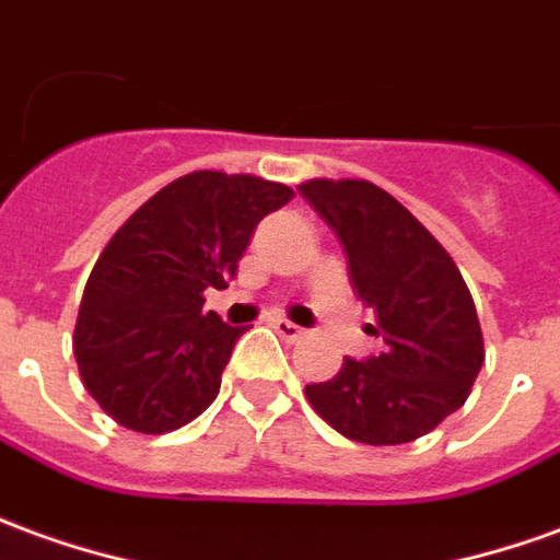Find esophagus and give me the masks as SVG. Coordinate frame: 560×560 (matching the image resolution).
Returning a JSON list of instances; mask_svg holds the SVG:
<instances>
[{
  "instance_id": "obj_1",
  "label": "esophagus",
  "mask_w": 560,
  "mask_h": 560,
  "mask_svg": "<svg viewBox=\"0 0 560 560\" xmlns=\"http://www.w3.org/2000/svg\"><path fill=\"white\" fill-rule=\"evenodd\" d=\"M272 327H276V334L284 336V339H291V342H296V339H303V336H306L303 327H296V324L288 318H272Z\"/></svg>"
}]
</instances>
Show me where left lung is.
Instances as JSON below:
<instances>
[{
  "mask_svg": "<svg viewBox=\"0 0 560 560\" xmlns=\"http://www.w3.org/2000/svg\"><path fill=\"white\" fill-rule=\"evenodd\" d=\"M300 194L336 230L351 288L385 336L378 358H346L330 382L306 385V400L354 443H412L467 402L482 370L470 288L428 226L373 182L308 178Z\"/></svg>",
  "mask_w": 560,
  "mask_h": 560,
  "instance_id": "1",
  "label": "left lung"
}]
</instances>
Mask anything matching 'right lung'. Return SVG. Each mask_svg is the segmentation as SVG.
Listing matches in <instances>:
<instances>
[{
    "label": "right lung",
    "mask_w": 560,
    "mask_h": 560,
    "mask_svg": "<svg viewBox=\"0 0 560 560\" xmlns=\"http://www.w3.org/2000/svg\"><path fill=\"white\" fill-rule=\"evenodd\" d=\"M293 190L257 175L199 170L120 224L81 296L75 361L90 397L120 428L170 433L202 416L245 330L202 303L226 288L260 218Z\"/></svg>",
    "instance_id": "obj_1"
}]
</instances>
